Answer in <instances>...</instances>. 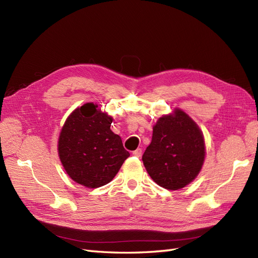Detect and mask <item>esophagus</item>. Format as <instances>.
<instances>
[{
  "mask_svg": "<svg viewBox=\"0 0 258 258\" xmlns=\"http://www.w3.org/2000/svg\"><path fill=\"white\" fill-rule=\"evenodd\" d=\"M132 155L136 156V157H140V156L142 155V150H141V148H137V150L134 151V153H132Z\"/></svg>",
  "mask_w": 258,
  "mask_h": 258,
  "instance_id": "obj_1",
  "label": "esophagus"
}]
</instances>
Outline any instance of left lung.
Returning a JSON list of instances; mask_svg holds the SVG:
<instances>
[{
    "label": "left lung",
    "instance_id": "8db88e82",
    "mask_svg": "<svg viewBox=\"0 0 258 258\" xmlns=\"http://www.w3.org/2000/svg\"><path fill=\"white\" fill-rule=\"evenodd\" d=\"M205 140L190 117L181 110L162 116L153 128L151 144L142 160L147 173L170 190L194 181L205 160Z\"/></svg>",
    "mask_w": 258,
    "mask_h": 258
}]
</instances>
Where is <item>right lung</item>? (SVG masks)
<instances>
[{"label":"right lung","instance_id":"right-lung-1","mask_svg":"<svg viewBox=\"0 0 258 258\" xmlns=\"http://www.w3.org/2000/svg\"><path fill=\"white\" fill-rule=\"evenodd\" d=\"M86 103L68 117L59 137V157L73 181L89 188L110 183L130 154L111 130L112 117Z\"/></svg>","mask_w":258,"mask_h":258}]
</instances>
